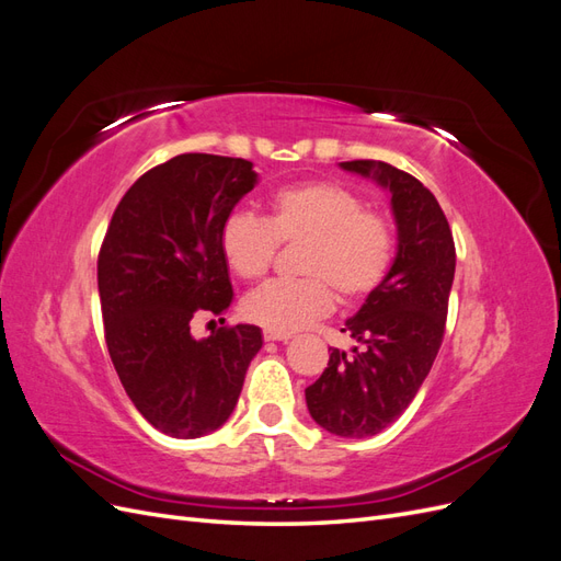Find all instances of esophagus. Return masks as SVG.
<instances>
[{"mask_svg": "<svg viewBox=\"0 0 561 561\" xmlns=\"http://www.w3.org/2000/svg\"><path fill=\"white\" fill-rule=\"evenodd\" d=\"M287 339H293V334H283V332H271V330H264V342H287Z\"/></svg>", "mask_w": 561, "mask_h": 561, "instance_id": "obj_1", "label": "esophagus"}]
</instances>
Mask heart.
Masks as SVG:
<instances>
[{
    "mask_svg": "<svg viewBox=\"0 0 561 561\" xmlns=\"http://www.w3.org/2000/svg\"><path fill=\"white\" fill-rule=\"evenodd\" d=\"M278 245H299L293 280H274L245 297L254 325L290 334L332 309L355 307L379 290L396 254L390 219L336 182H299L268 198L264 219L233 210L219 227V250L231 274L262 280Z\"/></svg>",
    "mask_w": 561,
    "mask_h": 561,
    "instance_id": "obj_1",
    "label": "heart"
}]
</instances>
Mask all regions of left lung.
Listing matches in <instances>:
<instances>
[{
	"label": "left lung",
	"instance_id": "1",
	"mask_svg": "<svg viewBox=\"0 0 561 561\" xmlns=\"http://www.w3.org/2000/svg\"><path fill=\"white\" fill-rule=\"evenodd\" d=\"M342 168L390 192L398 254L379 290L346 320L342 332L353 351L332 348L325 371L307 388V407L332 435L369 437L410 407L443 346L456 248L437 198L414 175L367 159Z\"/></svg>",
	"mask_w": 561,
	"mask_h": 561
}]
</instances>
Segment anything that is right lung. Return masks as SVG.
I'll use <instances>...</instances> for the list:
<instances>
[{"instance_id": "obj_1", "label": "right lung", "mask_w": 561, "mask_h": 561, "mask_svg": "<svg viewBox=\"0 0 561 561\" xmlns=\"http://www.w3.org/2000/svg\"><path fill=\"white\" fill-rule=\"evenodd\" d=\"M254 182L245 159L173 157L135 180L100 245L110 358L138 412L171 437L222 426L262 348L254 325H222L201 342L190 332L192 318L231 307L219 227Z\"/></svg>"}]
</instances>
